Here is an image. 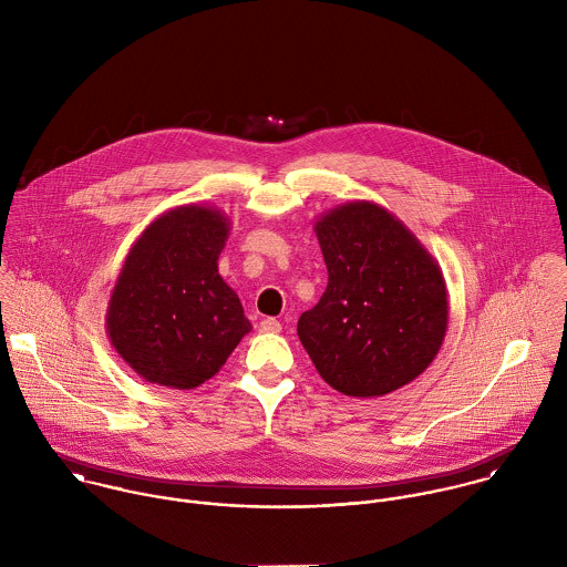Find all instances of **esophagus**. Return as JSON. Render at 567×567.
Returning a JSON list of instances; mask_svg holds the SVG:
<instances>
[{
  "label": "esophagus",
  "instance_id": "obj_1",
  "mask_svg": "<svg viewBox=\"0 0 567 567\" xmlns=\"http://www.w3.org/2000/svg\"><path fill=\"white\" fill-rule=\"evenodd\" d=\"M259 329H261L264 333H279V331H281V323H279L277 319H264V321L259 323Z\"/></svg>",
  "mask_w": 567,
  "mask_h": 567
}]
</instances>
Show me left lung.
Returning <instances> with one entry per match:
<instances>
[{"mask_svg":"<svg viewBox=\"0 0 567 567\" xmlns=\"http://www.w3.org/2000/svg\"><path fill=\"white\" fill-rule=\"evenodd\" d=\"M327 288L297 333L319 375L342 395L382 398L419 378L447 331L439 261L373 200L338 205L315 223Z\"/></svg>","mask_w":567,"mask_h":567,"instance_id":"8db88e82","label":"left lung"}]
</instances>
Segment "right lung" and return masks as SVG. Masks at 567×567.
I'll use <instances>...</instances> for the list:
<instances>
[{
	"instance_id": "1",
	"label": "right lung",
	"mask_w": 567,
	"mask_h": 567,
	"mask_svg": "<svg viewBox=\"0 0 567 567\" xmlns=\"http://www.w3.org/2000/svg\"><path fill=\"white\" fill-rule=\"evenodd\" d=\"M229 231L227 214L189 203L163 212L131 246L109 299L106 333L146 382L196 389L250 331L218 272Z\"/></svg>"
}]
</instances>
